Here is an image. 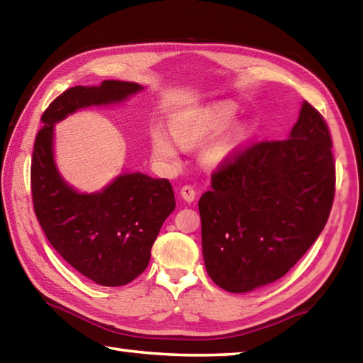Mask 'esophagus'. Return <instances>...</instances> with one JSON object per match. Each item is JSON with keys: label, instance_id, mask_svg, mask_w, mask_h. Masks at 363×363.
<instances>
[{"label": "esophagus", "instance_id": "obj_1", "mask_svg": "<svg viewBox=\"0 0 363 363\" xmlns=\"http://www.w3.org/2000/svg\"><path fill=\"white\" fill-rule=\"evenodd\" d=\"M181 196L186 201H194L196 199V190L192 186H182L181 189Z\"/></svg>", "mask_w": 363, "mask_h": 363}]
</instances>
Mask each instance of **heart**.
Listing matches in <instances>:
<instances>
[{"label":"heart","mask_w":363,"mask_h":363,"mask_svg":"<svg viewBox=\"0 0 363 363\" xmlns=\"http://www.w3.org/2000/svg\"><path fill=\"white\" fill-rule=\"evenodd\" d=\"M235 117V106L230 103H220L216 106L200 111H190L176 116L171 121V131H173L174 140L181 146H194V144L206 140L208 136L217 133L232 123ZM154 152L162 160H174L176 159V146L169 140L167 133L162 130L154 131L152 136ZM235 141L232 138L219 140L211 144L206 149V160L209 163H220L227 160L232 154Z\"/></svg>","instance_id":"obj_1"}]
</instances>
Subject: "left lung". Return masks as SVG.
Here are the masks:
<instances>
[{
    "instance_id": "obj_1",
    "label": "left lung",
    "mask_w": 363,
    "mask_h": 363,
    "mask_svg": "<svg viewBox=\"0 0 363 363\" xmlns=\"http://www.w3.org/2000/svg\"><path fill=\"white\" fill-rule=\"evenodd\" d=\"M335 182L330 130L308 101L286 140L235 149L199 201L209 278L235 294L282 278L324 230Z\"/></svg>"
}]
</instances>
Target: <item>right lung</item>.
<instances>
[{
  "label": "right lung",
  "instance_id": "right-lung-1",
  "mask_svg": "<svg viewBox=\"0 0 363 363\" xmlns=\"http://www.w3.org/2000/svg\"><path fill=\"white\" fill-rule=\"evenodd\" d=\"M143 87L104 81L71 87L44 111L31 159L33 208L45 238L72 268L100 286H125L149 265L150 249L176 208L168 179L122 174L98 194H77L57 173L52 157L54 123L74 111L122 101Z\"/></svg>",
  "mask_w": 363,
  "mask_h": 363
}]
</instances>
